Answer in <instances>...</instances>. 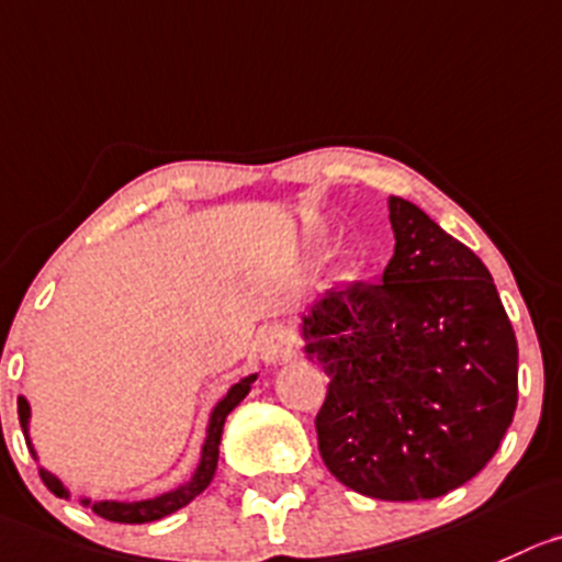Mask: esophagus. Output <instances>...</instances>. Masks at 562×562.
<instances>
[{
  "mask_svg": "<svg viewBox=\"0 0 562 562\" xmlns=\"http://www.w3.org/2000/svg\"><path fill=\"white\" fill-rule=\"evenodd\" d=\"M295 350V330L290 325H272L259 339V352L267 364H281Z\"/></svg>",
  "mask_w": 562,
  "mask_h": 562,
  "instance_id": "1",
  "label": "esophagus"
}]
</instances>
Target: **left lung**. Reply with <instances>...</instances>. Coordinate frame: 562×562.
Returning <instances> with one entry per match:
<instances>
[{
	"label": "left lung",
	"mask_w": 562,
	"mask_h": 562,
	"mask_svg": "<svg viewBox=\"0 0 562 562\" xmlns=\"http://www.w3.org/2000/svg\"><path fill=\"white\" fill-rule=\"evenodd\" d=\"M383 284L330 290L303 314L328 394L317 445L372 499H436L499 450L518 400V347L488 267L405 198H389Z\"/></svg>",
	"instance_id": "obj_1"
}]
</instances>
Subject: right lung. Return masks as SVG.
I'll return each mask as SVG.
<instances>
[{
  "label": "right lung",
  "instance_id": "add662e5",
  "mask_svg": "<svg viewBox=\"0 0 562 562\" xmlns=\"http://www.w3.org/2000/svg\"><path fill=\"white\" fill-rule=\"evenodd\" d=\"M256 378L259 375H248V378H243L239 383H234V386L223 394L221 403L215 405V411H212V416H210V427H206L204 447H201V461H198L195 472H192V477L187 480V483L176 485L173 491H165V494L154 496V499L90 502L88 496H82L79 502H82L85 507H90L95 516L106 518V521H121V525H146V521H157V518H165V516H170V513L179 510V507L190 505V502L212 483V477H215L217 456H221V436H223V425H226V416L232 414V411L237 408L245 397H248V392H250V386H254ZM19 422H21V430H24L26 447H30L32 458L37 461V452L30 441V403H26L24 397H19ZM37 472H41V480H44L46 488H49L52 494L68 499V488L55 477V474L46 472L44 467L37 469Z\"/></svg>",
  "mask_w": 562,
  "mask_h": 562
}]
</instances>
